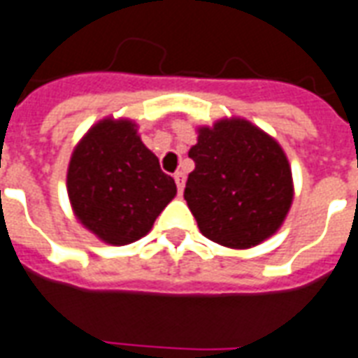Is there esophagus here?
<instances>
[{"mask_svg": "<svg viewBox=\"0 0 358 358\" xmlns=\"http://www.w3.org/2000/svg\"><path fill=\"white\" fill-rule=\"evenodd\" d=\"M173 179H176V182H177V190H179V192H182V189H185V181H187V176H185L182 171H177L176 176H173Z\"/></svg>", "mask_w": 358, "mask_h": 358, "instance_id": "obj_1", "label": "esophagus"}]
</instances>
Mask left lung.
I'll return each mask as SVG.
<instances>
[{
  "label": "left lung",
  "mask_w": 358,
  "mask_h": 358,
  "mask_svg": "<svg viewBox=\"0 0 358 358\" xmlns=\"http://www.w3.org/2000/svg\"><path fill=\"white\" fill-rule=\"evenodd\" d=\"M185 200L206 238L233 250L262 244L282 227L294 200L286 152L246 118L200 125Z\"/></svg>",
  "instance_id": "8db88e82"
}]
</instances>
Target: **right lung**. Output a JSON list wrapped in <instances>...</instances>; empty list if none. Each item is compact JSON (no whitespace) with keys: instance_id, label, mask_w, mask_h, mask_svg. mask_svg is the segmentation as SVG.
<instances>
[{"instance_id":"obj_1","label":"right lung","mask_w":358,"mask_h":358,"mask_svg":"<svg viewBox=\"0 0 358 358\" xmlns=\"http://www.w3.org/2000/svg\"><path fill=\"white\" fill-rule=\"evenodd\" d=\"M129 118L93 124L70 156L66 190L76 219L110 246H125L152 229L176 198V181L141 141Z\"/></svg>"}]
</instances>
